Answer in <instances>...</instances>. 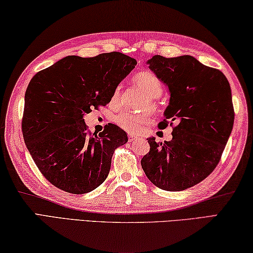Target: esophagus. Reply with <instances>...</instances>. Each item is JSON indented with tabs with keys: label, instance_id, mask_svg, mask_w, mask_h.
<instances>
[{
	"label": "esophagus",
	"instance_id": "1",
	"mask_svg": "<svg viewBox=\"0 0 253 253\" xmlns=\"http://www.w3.org/2000/svg\"><path fill=\"white\" fill-rule=\"evenodd\" d=\"M127 138H129L130 142H132V141H136V140H138V136H135V135H133V134H129V135H127Z\"/></svg>",
	"mask_w": 253,
	"mask_h": 253
}]
</instances>
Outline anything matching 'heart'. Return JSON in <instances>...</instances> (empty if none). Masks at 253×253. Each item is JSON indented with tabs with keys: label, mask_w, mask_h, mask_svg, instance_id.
<instances>
[{
	"label": "heart",
	"mask_w": 253,
	"mask_h": 253,
	"mask_svg": "<svg viewBox=\"0 0 253 253\" xmlns=\"http://www.w3.org/2000/svg\"><path fill=\"white\" fill-rule=\"evenodd\" d=\"M133 83L136 87H139L149 100V106L151 110L157 109V103L154 102V99H158L162 93V85L160 80L150 71H143L135 75L133 78ZM120 96L121 92L120 88H117L113 92L112 97H111V104L118 105L120 102ZM115 123L119 126H121L123 130H126L129 133H138L145 124L149 123V118L147 115L133 114L129 112L120 113L115 117Z\"/></svg>",
	"instance_id": "heart-1"
}]
</instances>
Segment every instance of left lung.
Listing matches in <instances>:
<instances>
[{"label": "left lung", "mask_w": 253, "mask_h": 253, "mask_svg": "<svg viewBox=\"0 0 253 253\" xmlns=\"http://www.w3.org/2000/svg\"><path fill=\"white\" fill-rule=\"evenodd\" d=\"M147 64L170 93L159 126L166 127L168 120L176 126L172 140L165 143L148 138L150 151L141 166L158 188L182 191L205 180L218 166L233 127L231 87L221 71L191 55H154Z\"/></svg>", "instance_id": "obj_1"}]
</instances>
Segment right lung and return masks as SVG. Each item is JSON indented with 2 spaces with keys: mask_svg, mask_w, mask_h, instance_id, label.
<instances>
[{
  "mask_svg": "<svg viewBox=\"0 0 253 253\" xmlns=\"http://www.w3.org/2000/svg\"><path fill=\"white\" fill-rule=\"evenodd\" d=\"M135 65L134 59L120 52L69 55L30 81L22 120L25 145L56 188L82 194L104 182L114 150L127 142V135L111 123L99 134L87 133L84 114L108 104Z\"/></svg>",
  "mask_w": 253,
  "mask_h": 253,
  "instance_id": "add662e5",
  "label": "right lung"
}]
</instances>
